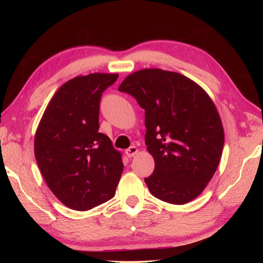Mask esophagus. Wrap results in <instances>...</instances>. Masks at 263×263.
Segmentation results:
<instances>
[{"mask_svg": "<svg viewBox=\"0 0 263 263\" xmlns=\"http://www.w3.org/2000/svg\"><path fill=\"white\" fill-rule=\"evenodd\" d=\"M138 152H139V149L136 146H132V147H130V148L125 150V154H126L128 158H132L138 154Z\"/></svg>", "mask_w": 263, "mask_h": 263, "instance_id": "34e87169", "label": "esophagus"}]
</instances>
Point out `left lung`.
I'll return each mask as SVG.
<instances>
[{"label": "left lung", "mask_w": 263, "mask_h": 263, "mask_svg": "<svg viewBox=\"0 0 263 263\" xmlns=\"http://www.w3.org/2000/svg\"><path fill=\"white\" fill-rule=\"evenodd\" d=\"M146 110L154 173L144 178L154 197L184 204L200 195L221 158L225 133L215 103L190 78L161 69L128 74L119 87Z\"/></svg>", "instance_id": "obj_1"}]
</instances>
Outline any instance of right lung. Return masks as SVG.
<instances>
[{
  "label": "right lung",
  "mask_w": 263,
  "mask_h": 263,
  "mask_svg": "<svg viewBox=\"0 0 263 263\" xmlns=\"http://www.w3.org/2000/svg\"><path fill=\"white\" fill-rule=\"evenodd\" d=\"M117 73L78 76L61 86L37 126L35 158L47 186L61 202L87 211L115 195L122 154L98 132L102 93Z\"/></svg>",
  "instance_id": "add662e5"
}]
</instances>
